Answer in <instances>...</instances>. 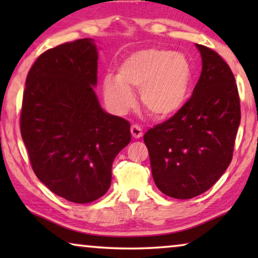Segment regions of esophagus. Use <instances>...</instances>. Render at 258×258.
Returning a JSON list of instances; mask_svg holds the SVG:
<instances>
[{"mask_svg": "<svg viewBox=\"0 0 258 258\" xmlns=\"http://www.w3.org/2000/svg\"><path fill=\"white\" fill-rule=\"evenodd\" d=\"M130 132H132V135L135 139H140V137L143 136V130L139 124H133L132 128H130Z\"/></svg>", "mask_w": 258, "mask_h": 258, "instance_id": "esophagus-1", "label": "esophagus"}]
</instances>
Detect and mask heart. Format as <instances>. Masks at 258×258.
<instances>
[{"label":"heart","mask_w":258,"mask_h":258,"mask_svg":"<svg viewBox=\"0 0 258 258\" xmlns=\"http://www.w3.org/2000/svg\"><path fill=\"white\" fill-rule=\"evenodd\" d=\"M190 83L191 68L184 55L144 48L123 59L118 76L104 77L103 90L105 100L117 114H125L134 107L133 89H140L147 111L155 117H168L184 105Z\"/></svg>","instance_id":"1"}]
</instances>
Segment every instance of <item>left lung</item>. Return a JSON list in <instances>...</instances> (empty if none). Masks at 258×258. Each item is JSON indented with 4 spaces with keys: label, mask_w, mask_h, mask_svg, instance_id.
Segmentation results:
<instances>
[{
    "label": "left lung",
    "mask_w": 258,
    "mask_h": 258,
    "mask_svg": "<svg viewBox=\"0 0 258 258\" xmlns=\"http://www.w3.org/2000/svg\"><path fill=\"white\" fill-rule=\"evenodd\" d=\"M202 73L176 114L144 134L155 184L167 196L189 200L210 189L232 160L241 104L235 76L213 49L196 44Z\"/></svg>",
    "instance_id": "left-lung-1"
}]
</instances>
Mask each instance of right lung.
Returning <instances> with one entry per match:
<instances>
[{
	"label": "right lung",
	"mask_w": 258,
	"mask_h": 258,
	"mask_svg": "<svg viewBox=\"0 0 258 258\" xmlns=\"http://www.w3.org/2000/svg\"><path fill=\"white\" fill-rule=\"evenodd\" d=\"M97 57L90 38L48 49L31 66L23 91L20 128L31 168L74 203L108 191L114 158L132 141L129 122L98 103Z\"/></svg>",
	"instance_id": "right-lung-1"
}]
</instances>
